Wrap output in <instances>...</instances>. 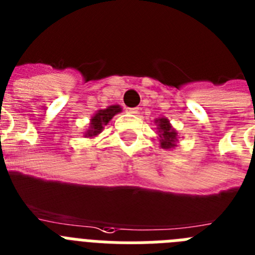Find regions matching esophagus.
Segmentation results:
<instances>
[{"label": "esophagus", "instance_id": "esophagus-1", "mask_svg": "<svg viewBox=\"0 0 255 255\" xmlns=\"http://www.w3.org/2000/svg\"><path fill=\"white\" fill-rule=\"evenodd\" d=\"M128 112L131 113V115H135V113H138V108H128Z\"/></svg>", "mask_w": 255, "mask_h": 255}]
</instances>
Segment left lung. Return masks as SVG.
Instances as JSON below:
<instances>
[{
  "instance_id": "obj_1",
  "label": "left lung",
  "mask_w": 255,
  "mask_h": 255,
  "mask_svg": "<svg viewBox=\"0 0 255 255\" xmlns=\"http://www.w3.org/2000/svg\"><path fill=\"white\" fill-rule=\"evenodd\" d=\"M155 124L157 126V135H159L161 148L173 150L174 147H177L178 132L169 123V120L167 117H159L155 120Z\"/></svg>"
}]
</instances>
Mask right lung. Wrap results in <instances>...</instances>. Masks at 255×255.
<instances>
[{
	"label": "right lung",
	"mask_w": 255,
	"mask_h": 255,
	"mask_svg": "<svg viewBox=\"0 0 255 255\" xmlns=\"http://www.w3.org/2000/svg\"><path fill=\"white\" fill-rule=\"evenodd\" d=\"M123 111V108L120 107L119 104L109 105L105 109H99L98 112L95 113L94 116L90 120V126L86 131H83V135L85 138H95L96 135H99L100 132L104 130V126H107L109 124V121L115 117L117 113H120Z\"/></svg>",
	"instance_id": "add662e5"
}]
</instances>
